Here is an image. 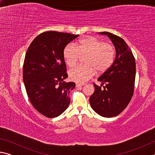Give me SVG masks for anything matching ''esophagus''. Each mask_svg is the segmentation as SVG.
Returning a JSON list of instances; mask_svg holds the SVG:
<instances>
[{
	"mask_svg": "<svg viewBox=\"0 0 155 155\" xmlns=\"http://www.w3.org/2000/svg\"><path fill=\"white\" fill-rule=\"evenodd\" d=\"M76 86H77V87H82V86H83V84H81V83H76Z\"/></svg>",
	"mask_w": 155,
	"mask_h": 155,
	"instance_id": "esophagus-1",
	"label": "esophagus"
}]
</instances>
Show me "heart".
Instances as JSON below:
<instances>
[{
    "instance_id": "heart-1",
    "label": "heart",
    "mask_w": 155,
    "mask_h": 155,
    "mask_svg": "<svg viewBox=\"0 0 155 155\" xmlns=\"http://www.w3.org/2000/svg\"><path fill=\"white\" fill-rule=\"evenodd\" d=\"M81 56L84 57L85 65H78L69 71L70 79L77 83H84L93 77L96 71L104 72L111 67L115 58V49L111 44L103 40L86 37L75 44H68L65 47L64 57L66 64L73 67Z\"/></svg>"
}]
</instances>
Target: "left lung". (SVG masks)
Returning a JSON list of instances; mask_svg holds the SVG:
<instances>
[{
	"label": "left lung",
	"mask_w": 155,
	"mask_h": 155,
	"mask_svg": "<svg viewBox=\"0 0 155 155\" xmlns=\"http://www.w3.org/2000/svg\"><path fill=\"white\" fill-rule=\"evenodd\" d=\"M100 33L107 35L111 39L116 54L111 66L98 78V81L102 83L101 87L94 83L95 91L90 96V102L97 114L111 117L119 115L127 107L134 93L135 60L122 38L109 32Z\"/></svg>",
	"instance_id": "8db88e82"
}]
</instances>
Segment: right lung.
Listing matches in <instances>:
<instances>
[{
    "label": "right lung",
    "mask_w": 155,
    "mask_h": 155,
    "mask_svg": "<svg viewBox=\"0 0 155 155\" xmlns=\"http://www.w3.org/2000/svg\"><path fill=\"white\" fill-rule=\"evenodd\" d=\"M78 35L48 31L40 34L28 46L23 64V81L34 108L49 118L61 115L70 103L75 87L68 78L64 51Z\"/></svg>",
    "instance_id": "obj_1"
}]
</instances>
